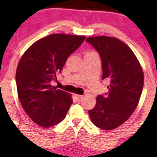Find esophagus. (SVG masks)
<instances>
[{"label":"esophagus","instance_id":"esophagus-1","mask_svg":"<svg viewBox=\"0 0 157 157\" xmlns=\"http://www.w3.org/2000/svg\"><path fill=\"white\" fill-rule=\"evenodd\" d=\"M83 95H78V94H75L74 95V97L76 98V99H77V101H80L81 100V99L83 98Z\"/></svg>","mask_w":157,"mask_h":157}]
</instances>
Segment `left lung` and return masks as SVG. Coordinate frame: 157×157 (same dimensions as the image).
<instances>
[{
  "label": "left lung",
  "mask_w": 157,
  "mask_h": 157,
  "mask_svg": "<svg viewBox=\"0 0 157 157\" xmlns=\"http://www.w3.org/2000/svg\"><path fill=\"white\" fill-rule=\"evenodd\" d=\"M86 41L100 56L102 80H110L108 93L98 95L89 115L96 127L113 130L125 122L137 108L144 86L143 71L132 50L119 39L103 36Z\"/></svg>",
  "instance_id": "left-lung-1"
}]
</instances>
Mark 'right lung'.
Returning <instances> with one entry per match:
<instances>
[{
  "label": "right lung",
  "instance_id": "1",
  "mask_svg": "<svg viewBox=\"0 0 157 157\" xmlns=\"http://www.w3.org/2000/svg\"><path fill=\"white\" fill-rule=\"evenodd\" d=\"M86 36L52 34L39 39L26 50L16 73L18 97L29 118L49 128L64 120L73 103L71 94L51 85L57 80L67 58Z\"/></svg>",
  "mask_w": 157,
  "mask_h": 157
}]
</instances>
